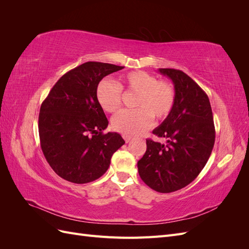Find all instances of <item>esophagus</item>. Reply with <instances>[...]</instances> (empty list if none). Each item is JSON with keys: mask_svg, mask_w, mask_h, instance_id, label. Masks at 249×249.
<instances>
[{"mask_svg": "<svg viewBox=\"0 0 249 249\" xmlns=\"http://www.w3.org/2000/svg\"><path fill=\"white\" fill-rule=\"evenodd\" d=\"M123 137H124V141L127 143V142H130L131 141V139H132V136H129V135H123Z\"/></svg>", "mask_w": 249, "mask_h": 249, "instance_id": "obj_1", "label": "esophagus"}]
</instances>
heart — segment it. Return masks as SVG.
<instances>
[{"instance_id":"obj_1","label":"heart","mask_w":249,"mask_h":249,"mask_svg":"<svg viewBox=\"0 0 249 249\" xmlns=\"http://www.w3.org/2000/svg\"><path fill=\"white\" fill-rule=\"evenodd\" d=\"M123 89L137 93L133 110H122L112 119V126L124 135H137L152 125L153 118L163 120L175 107L176 88L168 81H159L154 74L137 71L120 77L119 83L102 80L96 87V100L106 112H115L122 104Z\"/></svg>"}]
</instances>
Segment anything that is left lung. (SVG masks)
Instances as JSON below:
<instances>
[{
  "mask_svg": "<svg viewBox=\"0 0 249 249\" xmlns=\"http://www.w3.org/2000/svg\"><path fill=\"white\" fill-rule=\"evenodd\" d=\"M177 91L175 107L153 134L166 144L146 139L138 161L141 179L155 191L170 193L189 185L205 167L215 142L213 113L207 93L184 71L159 69Z\"/></svg>",
  "mask_w": 249,
  "mask_h": 249,
  "instance_id": "left-lung-1",
  "label": "left lung"
}]
</instances>
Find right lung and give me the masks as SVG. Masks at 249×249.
<instances>
[{"instance_id": "1", "label": "right lung", "mask_w": 249, "mask_h": 249, "mask_svg": "<svg viewBox=\"0 0 249 249\" xmlns=\"http://www.w3.org/2000/svg\"><path fill=\"white\" fill-rule=\"evenodd\" d=\"M124 66L89 61L67 71L41 104L40 146L52 169L74 184L101 178L111 158L124 144L117 133L104 134L108 119L96 100V87Z\"/></svg>"}]
</instances>
